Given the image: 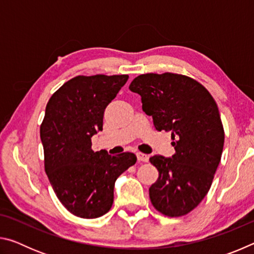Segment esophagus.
Instances as JSON below:
<instances>
[{
	"instance_id": "1",
	"label": "esophagus",
	"mask_w": 254,
	"mask_h": 254,
	"mask_svg": "<svg viewBox=\"0 0 254 254\" xmlns=\"http://www.w3.org/2000/svg\"><path fill=\"white\" fill-rule=\"evenodd\" d=\"M136 157H137V160L139 161H143V162H147L149 160V156L148 154H144L142 152H137L136 153Z\"/></svg>"
}]
</instances>
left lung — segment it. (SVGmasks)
Wrapping results in <instances>:
<instances>
[{
	"instance_id": "left-lung-1",
	"label": "left lung",
	"mask_w": 254,
	"mask_h": 254,
	"mask_svg": "<svg viewBox=\"0 0 254 254\" xmlns=\"http://www.w3.org/2000/svg\"><path fill=\"white\" fill-rule=\"evenodd\" d=\"M128 88L141 96L156 130L171 133L176 150L150 158L159 171L149 188L151 203L167 216L186 215L204 199L221 161L224 128L216 103L198 81L171 72L140 75Z\"/></svg>"
}]
</instances>
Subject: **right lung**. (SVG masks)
Instances as JSON below:
<instances>
[{
    "instance_id": "right-lung-1",
    "label": "right lung",
    "mask_w": 254,
    "mask_h": 254,
    "mask_svg": "<svg viewBox=\"0 0 254 254\" xmlns=\"http://www.w3.org/2000/svg\"><path fill=\"white\" fill-rule=\"evenodd\" d=\"M127 79V75L77 76L46 106L40 127L46 173L58 199L78 217L109 212L115 182L136 161L132 152L111 156L92 149V136L103 130L106 106Z\"/></svg>"
}]
</instances>
